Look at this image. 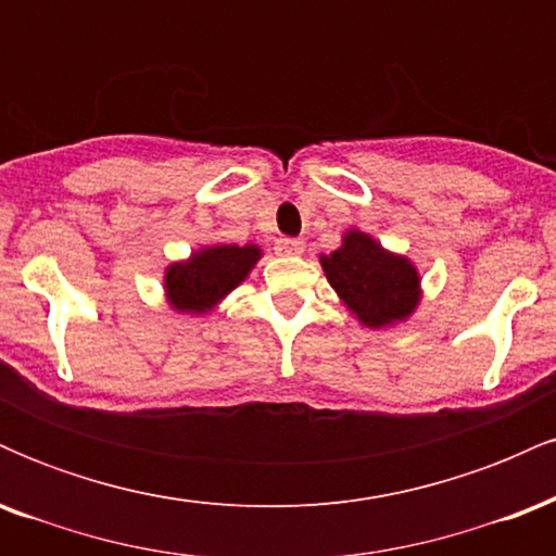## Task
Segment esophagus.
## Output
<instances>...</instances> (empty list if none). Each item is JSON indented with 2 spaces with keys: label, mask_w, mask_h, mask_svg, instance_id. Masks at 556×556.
I'll use <instances>...</instances> for the list:
<instances>
[{
  "label": "esophagus",
  "mask_w": 556,
  "mask_h": 556,
  "mask_svg": "<svg viewBox=\"0 0 556 556\" xmlns=\"http://www.w3.org/2000/svg\"><path fill=\"white\" fill-rule=\"evenodd\" d=\"M305 251V242L298 238H279L277 240V253L279 256H300Z\"/></svg>",
  "instance_id": "esophagus-1"
}]
</instances>
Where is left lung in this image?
I'll return each instance as SVG.
<instances>
[{"label": "left lung", "instance_id": "obj_1", "mask_svg": "<svg viewBox=\"0 0 556 556\" xmlns=\"http://www.w3.org/2000/svg\"><path fill=\"white\" fill-rule=\"evenodd\" d=\"M329 285L368 329L405 321L420 303V277L410 258L389 253L371 235L348 229L342 245L321 256Z\"/></svg>", "mask_w": 556, "mask_h": 556}]
</instances>
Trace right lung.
Wrapping results in <instances>:
<instances>
[{
	"label": "right lung",
	"mask_w": 556,
	"mask_h": 556,
	"mask_svg": "<svg viewBox=\"0 0 556 556\" xmlns=\"http://www.w3.org/2000/svg\"><path fill=\"white\" fill-rule=\"evenodd\" d=\"M261 248L248 245H208L195 251L188 261L167 266L164 290L180 314H208L222 298L229 295L253 266L258 264Z\"/></svg>",
	"instance_id": "add662e5"
}]
</instances>
